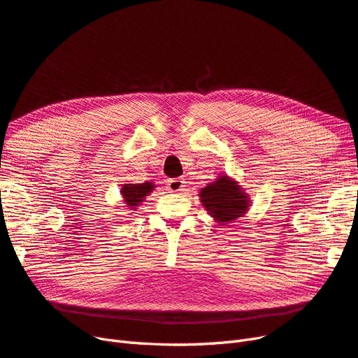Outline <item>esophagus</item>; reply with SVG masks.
<instances>
[{
  "label": "esophagus",
  "instance_id": "34e87169",
  "mask_svg": "<svg viewBox=\"0 0 358 358\" xmlns=\"http://www.w3.org/2000/svg\"><path fill=\"white\" fill-rule=\"evenodd\" d=\"M185 187H186V181L182 178H171L168 181V189L171 192H181L185 190Z\"/></svg>",
  "mask_w": 358,
  "mask_h": 358
}]
</instances>
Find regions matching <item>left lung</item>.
I'll return each instance as SVG.
<instances>
[{"label":"left lung","mask_w":358,"mask_h":358,"mask_svg":"<svg viewBox=\"0 0 358 358\" xmlns=\"http://www.w3.org/2000/svg\"><path fill=\"white\" fill-rule=\"evenodd\" d=\"M201 201L207 211L220 223L236 220L248 211L249 199L237 181L220 177L201 190Z\"/></svg>","instance_id":"8db88e82"}]
</instances>
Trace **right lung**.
I'll list each match as a JSON object with an SVG mask.
<instances>
[{
	"mask_svg": "<svg viewBox=\"0 0 358 358\" xmlns=\"http://www.w3.org/2000/svg\"><path fill=\"white\" fill-rule=\"evenodd\" d=\"M155 185L151 182H141V185H126L122 186L121 193L122 198H124L126 203L130 208H136L139 202L144 201V198L152 190Z\"/></svg>",
	"mask_w": 358,
	"mask_h": 358,
	"instance_id": "obj_1",
	"label": "right lung"
}]
</instances>
